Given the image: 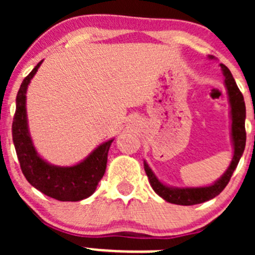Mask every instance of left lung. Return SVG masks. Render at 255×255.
I'll use <instances>...</instances> for the list:
<instances>
[{"label":"left lung","mask_w":255,"mask_h":255,"mask_svg":"<svg viewBox=\"0 0 255 255\" xmlns=\"http://www.w3.org/2000/svg\"><path fill=\"white\" fill-rule=\"evenodd\" d=\"M208 59H215L212 55L208 56ZM221 70H222L223 76H225V86L227 90L228 102H230V116H231V140H232L233 146V156L231 160L230 166L227 170L223 173L220 179L216 180L211 185L206 186H185L176 187L169 186L164 184L156 177L155 174L150 169L145 160H144V170H145L146 176H148L150 186L153 187L154 191L165 200L166 202L175 205H182V206H191V205L202 204L208 200L213 199L217 195H220L227 186L233 171L237 168L239 159L243 155L244 148H246V104L242 92L239 91L237 84L231 74L230 69L223 64H220Z\"/></svg>","instance_id":"obj_1"}]
</instances>
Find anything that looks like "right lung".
<instances>
[{"instance_id":"right-lung-1","label":"right lung","mask_w":255,"mask_h":255,"mask_svg":"<svg viewBox=\"0 0 255 255\" xmlns=\"http://www.w3.org/2000/svg\"><path fill=\"white\" fill-rule=\"evenodd\" d=\"M43 60L20 84L16 99L12 137L23 175L33 187L59 201H80L91 196L105 175L110 146L115 138L100 144L84 160L71 166L48 163L38 154L28 127L27 89Z\"/></svg>"}]
</instances>
